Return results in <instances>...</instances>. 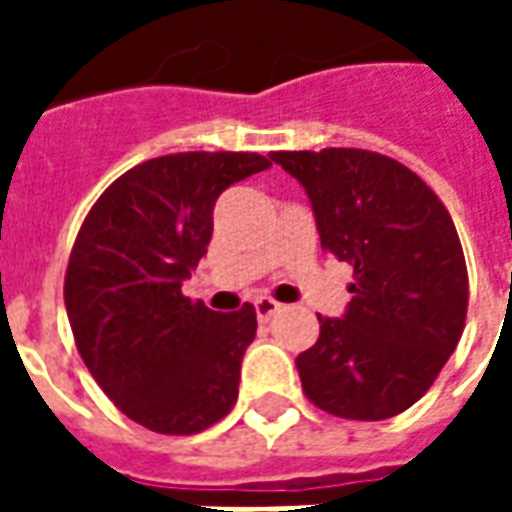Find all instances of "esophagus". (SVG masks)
Masks as SVG:
<instances>
[{
  "instance_id": "1",
  "label": "esophagus",
  "mask_w": 512,
  "mask_h": 512,
  "mask_svg": "<svg viewBox=\"0 0 512 512\" xmlns=\"http://www.w3.org/2000/svg\"><path fill=\"white\" fill-rule=\"evenodd\" d=\"M279 307H282L279 301L268 299V296H260V299L255 301L257 321H271V318H274V315H277V312H279Z\"/></svg>"
}]
</instances>
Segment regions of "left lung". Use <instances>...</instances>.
I'll return each mask as SVG.
<instances>
[{
    "label": "left lung",
    "instance_id": "left-lung-1",
    "mask_svg": "<svg viewBox=\"0 0 512 512\" xmlns=\"http://www.w3.org/2000/svg\"><path fill=\"white\" fill-rule=\"evenodd\" d=\"M271 158L312 202L321 246L354 266L343 318H321L296 356L304 395L326 414L376 422L414 406L461 340L469 274L444 202L400 161L359 147Z\"/></svg>",
    "mask_w": 512,
    "mask_h": 512
}]
</instances>
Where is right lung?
<instances>
[{
	"instance_id": "right-lung-1",
	"label": "right lung",
	"mask_w": 512,
	"mask_h": 512,
	"mask_svg": "<svg viewBox=\"0 0 512 512\" xmlns=\"http://www.w3.org/2000/svg\"><path fill=\"white\" fill-rule=\"evenodd\" d=\"M271 167L257 153H172L98 197L71 249L65 310L84 365L142 428L191 436L230 414L255 340L252 304L222 315L180 293L208 252L227 186Z\"/></svg>"
}]
</instances>
